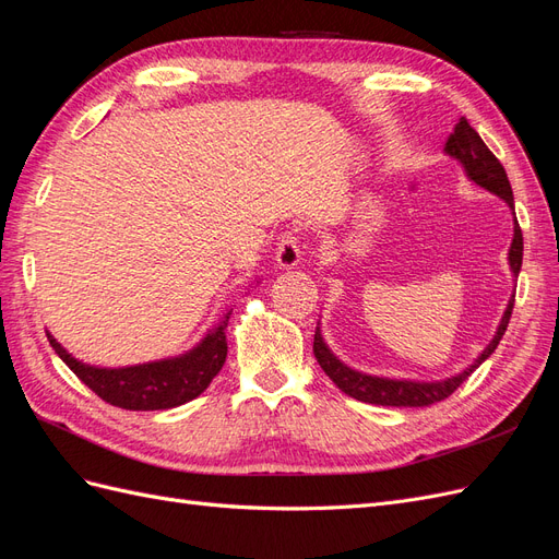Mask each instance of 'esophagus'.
<instances>
[{
    "mask_svg": "<svg viewBox=\"0 0 559 559\" xmlns=\"http://www.w3.org/2000/svg\"><path fill=\"white\" fill-rule=\"evenodd\" d=\"M275 261L282 270H294L300 263V247L294 235H282V240L275 251Z\"/></svg>",
    "mask_w": 559,
    "mask_h": 559,
    "instance_id": "1",
    "label": "esophagus"
}]
</instances>
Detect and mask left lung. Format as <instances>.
Returning <instances> with one entry per match:
<instances>
[{"label":"left lung","instance_id":"obj_1","mask_svg":"<svg viewBox=\"0 0 559 559\" xmlns=\"http://www.w3.org/2000/svg\"><path fill=\"white\" fill-rule=\"evenodd\" d=\"M443 151L450 158H454L464 167V175L468 177V181L478 183L480 189L501 198L515 216V202H513V189H511L509 175H506L503 165L497 160L492 151L485 146L480 134L468 126L464 116L456 121ZM509 267H511L513 277L520 275L522 230L518 226V218L513 222V242L509 249ZM513 302H515V296H511L509 306H506L503 317L492 335V341H489L487 347L478 354L476 359H473V364L466 366L462 373H454L443 380L384 378V376H370V373H364V370L352 368L343 359H337L333 349L326 345L324 335H321L319 321H317V331H314V357H317L321 370H324V373L335 382V386L343 389V392L352 399L364 401V403H376V405H394V408H421V405H431V403L448 399L454 389L460 386L473 373V370H476L489 357V354L497 349L499 341L506 333V326H509Z\"/></svg>","mask_w":559,"mask_h":559}]
</instances>
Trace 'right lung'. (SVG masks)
<instances>
[{
	"instance_id": "obj_1",
	"label": "right lung",
	"mask_w": 559,
	"mask_h": 559,
	"mask_svg": "<svg viewBox=\"0 0 559 559\" xmlns=\"http://www.w3.org/2000/svg\"><path fill=\"white\" fill-rule=\"evenodd\" d=\"M230 312L233 310L228 308L224 317L189 352L177 354V357L121 368L83 364L74 359L53 335H46L58 357L103 401L126 411H167L200 396L216 378L218 370H222L228 354L226 326Z\"/></svg>"
}]
</instances>
